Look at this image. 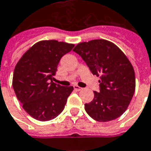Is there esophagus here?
Returning <instances> with one entry per match:
<instances>
[{"mask_svg": "<svg viewBox=\"0 0 151 151\" xmlns=\"http://www.w3.org/2000/svg\"><path fill=\"white\" fill-rule=\"evenodd\" d=\"M73 88H74V90L75 91H78V92H79V91H81L82 90V88H80V87H78V86H77V85H74L73 86Z\"/></svg>", "mask_w": 151, "mask_h": 151, "instance_id": "esophagus-1", "label": "esophagus"}]
</instances>
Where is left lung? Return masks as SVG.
<instances>
[{
	"label": "left lung",
	"instance_id": "8db88e82",
	"mask_svg": "<svg viewBox=\"0 0 151 151\" xmlns=\"http://www.w3.org/2000/svg\"><path fill=\"white\" fill-rule=\"evenodd\" d=\"M73 51L83 59L93 75L100 77V92L85 104L95 121L106 122L126 111L136 89L135 71L130 60L112 42L93 40L78 44Z\"/></svg>",
	"mask_w": 151,
	"mask_h": 151
}]
</instances>
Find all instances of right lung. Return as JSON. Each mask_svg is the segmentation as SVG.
<instances>
[{
	"instance_id": "add662e5",
	"label": "right lung",
	"mask_w": 151,
	"mask_h": 151,
	"mask_svg": "<svg viewBox=\"0 0 151 151\" xmlns=\"http://www.w3.org/2000/svg\"><path fill=\"white\" fill-rule=\"evenodd\" d=\"M73 46L54 40L39 41L16 63L12 86L24 110L33 118L50 121L64 109L73 88L60 86L53 79L60 58Z\"/></svg>"
}]
</instances>
